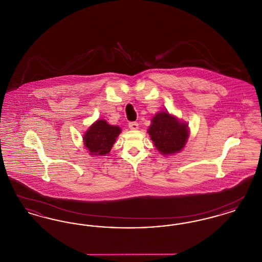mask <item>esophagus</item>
I'll use <instances>...</instances> for the list:
<instances>
[{"label": "esophagus", "instance_id": "obj_1", "mask_svg": "<svg viewBox=\"0 0 262 262\" xmlns=\"http://www.w3.org/2000/svg\"><path fill=\"white\" fill-rule=\"evenodd\" d=\"M128 127H129L130 129L136 130V129L138 128V124H137V122H130V123H128Z\"/></svg>", "mask_w": 262, "mask_h": 262}]
</instances>
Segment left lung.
Returning <instances> with one entry per match:
<instances>
[{
  "label": "left lung",
  "mask_w": 262,
  "mask_h": 262,
  "mask_svg": "<svg viewBox=\"0 0 262 262\" xmlns=\"http://www.w3.org/2000/svg\"><path fill=\"white\" fill-rule=\"evenodd\" d=\"M151 121L148 134L159 152L168 155L184 148L188 137L187 124L180 123L168 112L158 113Z\"/></svg>",
  "instance_id": "obj_1"
}]
</instances>
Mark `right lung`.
Returning a JSON list of instances; mask_svg holds the SVG:
<instances>
[{"instance_id":"1","label":"right lung","mask_w":262,"mask_h":262,"mask_svg":"<svg viewBox=\"0 0 262 262\" xmlns=\"http://www.w3.org/2000/svg\"><path fill=\"white\" fill-rule=\"evenodd\" d=\"M121 128L109 125L104 120H98L89 127L84 135V145L91 155H106L110 152Z\"/></svg>"}]
</instances>
